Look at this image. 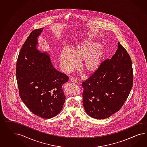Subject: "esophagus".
<instances>
[{
    "mask_svg": "<svg viewBox=\"0 0 147 147\" xmlns=\"http://www.w3.org/2000/svg\"><path fill=\"white\" fill-rule=\"evenodd\" d=\"M70 81L72 83H75V84L78 83V80L77 79L74 78H72L70 79Z\"/></svg>",
    "mask_w": 147,
    "mask_h": 147,
    "instance_id": "esophagus-1",
    "label": "esophagus"
}]
</instances>
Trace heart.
<instances>
[{"label": "heart", "instance_id": "heart-1", "mask_svg": "<svg viewBox=\"0 0 147 147\" xmlns=\"http://www.w3.org/2000/svg\"><path fill=\"white\" fill-rule=\"evenodd\" d=\"M103 55V49L100 44L86 40L72 51L67 48L62 49L61 64L65 71L70 72L78 68V62L83 61L84 70L88 74H93L100 67Z\"/></svg>", "mask_w": 147, "mask_h": 147}]
</instances>
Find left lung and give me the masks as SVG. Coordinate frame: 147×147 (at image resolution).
<instances>
[{
	"label": "left lung",
	"mask_w": 147,
	"mask_h": 147,
	"mask_svg": "<svg viewBox=\"0 0 147 147\" xmlns=\"http://www.w3.org/2000/svg\"><path fill=\"white\" fill-rule=\"evenodd\" d=\"M133 80L131 57L118 42L113 57L102 62L98 70L82 83L83 105L87 115L103 119L118 111L132 90Z\"/></svg>",
	"instance_id": "1"
}]
</instances>
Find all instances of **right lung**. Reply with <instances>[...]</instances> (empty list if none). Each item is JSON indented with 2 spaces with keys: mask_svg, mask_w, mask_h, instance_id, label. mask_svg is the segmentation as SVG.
Masks as SVG:
<instances>
[{
  "mask_svg": "<svg viewBox=\"0 0 147 147\" xmlns=\"http://www.w3.org/2000/svg\"><path fill=\"white\" fill-rule=\"evenodd\" d=\"M43 29L33 30L24 42L16 62V76L23 103L34 115L48 119L63 108L65 96L62 86L69 77L53 67L49 53L38 49Z\"/></svg>",
  "mask_w": 147,
  "mask_h": 147,
  "instance_id": "add662e5",
  "label": "right lung"
}]
</instances>
